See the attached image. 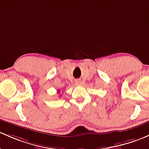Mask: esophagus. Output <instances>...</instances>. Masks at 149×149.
Masks as SVG:
<instances>
[{
	"mask_svg": "<svg viewBox=\"0 0 149 149\" xmlns=\"http://www.w3.org/2000/svg\"><path fill=\"white\" fill-rule=\"evenodd\" d=\"M76 84H77V85H79V84H81V82H80L79 81H76Z\"/></svg>",
	"mask_w": 149,
	"mask_h": 149,
	"instance_id": "obj_1",
	"label": "esophagus"
}]
</instances>
